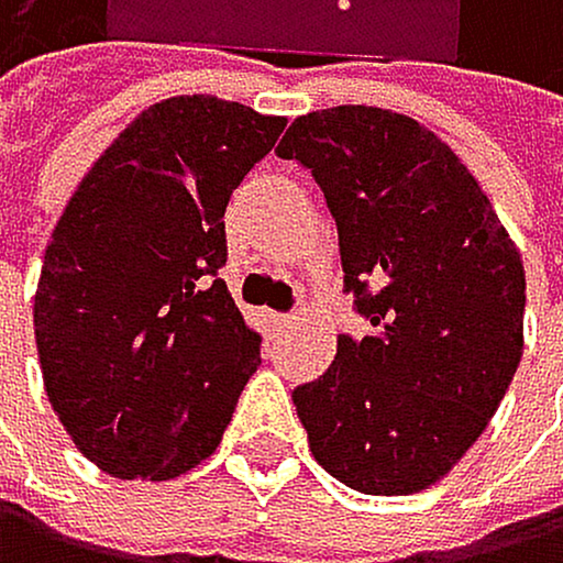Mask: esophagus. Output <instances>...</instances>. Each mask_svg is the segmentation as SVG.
Masks as SVG:
<instances>
[{"label": "esophagus", "instance_id": "1", "mask_svg": "<svg viewBox=\"0 0 563 563\" xmlns=\"http://www.w3.org/2000/svg\"><path fill=\"white\" fill-rule=\"evenodd\" d=\"M269 324H273V329H290L294 318L290 314H269Z\"/></svg>", "mask_w": 563, "mask_h": 563}]
</instances>
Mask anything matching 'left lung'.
Listing matches in <instances>:
<instances>
[{
    "mask_svg": "<svg viewBox=\"0 0 563 563\" xmlns=\"http://www.w3.org/2000/svg\"><path fill=\"white\" fill-rule=\"evenodd\" d=\"M276 155L324 189L345 290L369 321L294 390L311 453L353 492H426L477 443L516 377L522 255L471 168L405 113L314 110Z\"/></svg>",
    "mask_w": 563,
    "mask_h": 563,
    "instance_id": "1",
    "label": "left lung"
}]
</instances>
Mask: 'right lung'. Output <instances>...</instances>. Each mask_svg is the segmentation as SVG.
Listing matches in <instances>:
<instances>
[{
    "label": "right lung",
    "mask_w": 563,
    "mask_h": 563,
    "mask_svg": "<svg viewBox=\"0 0 563 563\" xmlns=\"http://www.w3.org/2000/svg\"><path fill=\"white\" fill-rule=\"evenodd\" d=\"M287 117L218 96L141 110L75 186L33 294L47 401L120 481H173L218 450L258 356L224 266V207Z\"/></svg>",
    "instance_id": "1"
}]
</instances>
